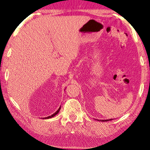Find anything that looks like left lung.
Segmentation results:
<instances>
[{
    "label": "left lung",
    "mask_w": 150,
    "mask_h": 150,
    "mask_svg": "<svg viewBox=\"0 0 150 150\" xmlns=\"http://www.w3.org/2000/svg\"><path fill=\"white\" fill-rule=\"evenodd\" d=\"M111 120H112V119H107V120H100V121H111ZM97 121H99V120L97 119Z\"/></svg>",
    "instance_id": "left-lung-1"
}]
</instances>
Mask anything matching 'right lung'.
<instances>
[{
	"label": "right lung",
	"instance_id": "obj_1",
	"mask_svg": "<svg viewBox=\"0 0 150 150\" xmlns=\"http://www.w3.org/2000/svg\"><path fill=\"white\" fill-rule=\"evenodd\" d=\"M60 109H61V106L59 108V109L57 110L54 113V114H53V115H51V116H49V117H45V118H42V119H50V118H52V117H54V116H55L57 115V114H58V112H59V111L60 110Z\"/></svg>",
	"mask_w": 150,
	"mask_h": 150
}]
</instances>
